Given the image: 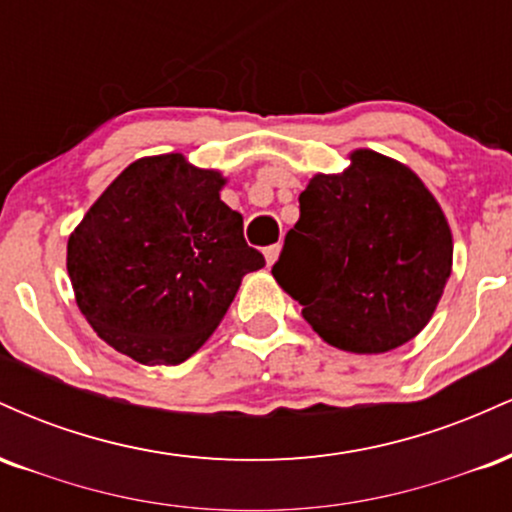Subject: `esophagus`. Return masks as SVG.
<instances>
[{"mask_svg": "<svg viewBox=\"0 0 512 512\" xmlns=\"http://www.w3.org/2000/svg\"><path fill=\"white\" fill-rule=\"evenodd\" d=\"M279 252H281V245H269V248L264 250V257H267L269 267H272V264L279 260Z\"/></svg>", "mask_w": 512, "mask_h": 512, "instance_id": "34e87169", "label": "esophagus"}]
</instances>
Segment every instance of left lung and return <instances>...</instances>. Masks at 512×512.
I'll return each mask as SVG.
<instances>
[{"instance_id":"1","label":"left lung","mask_w":512,"mask_h":512,"mask_svg":"<svg viewBox=\"0 0 512 512\" xmlns=\"http://www.w3.org/2000/svg\"><path fill=\"white\" fill-rule=\"evenodd\" d=\"M298 202L272 274L310 327L351 354H385L424 330L452 269L450 226L424 182L361 149Z\"/></svg>"}]
</instances>
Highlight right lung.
<instances>
[{"mask_svg": "<svg viewBox=\"0 0 512 512\" xmlns=\"http://www.w3.org/2000/svg\"><path fill=\"white\" fill-rule=\"evenodd\" d=\"M223 178L180 154L139 158L86 211L67 245L76 305L93 332L144 366L187 361L240 279L264 267Z\"/></svg>", "mask_w": 512, "mask_h": 512, "instance_id": "right-lung-1", "label": "right lung"}]
</instances>
